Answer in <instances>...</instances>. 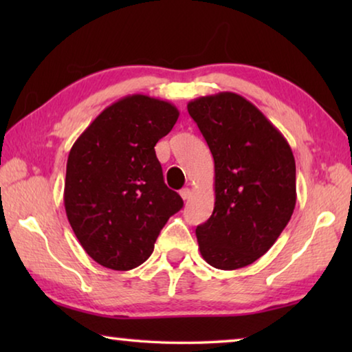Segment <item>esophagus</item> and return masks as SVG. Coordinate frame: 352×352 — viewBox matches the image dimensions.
I'll return each mask as SVG.
<instances>
[{"label": "esophagus", "instance_id": "esophagus-1", "mask_svg": "<svg viewBox=\"0 0 352 352\" xmlns=\"http://www.w3.org/2000/svg\"><path fill=\"white\" fill-rule=\"evenodd\" d=\"M180 195H182L183 200H188L189 195H190V190L188 188H183V189H180Z\"/></svg>", "mask_w": 352, "mask_h": 352}]
</instances>
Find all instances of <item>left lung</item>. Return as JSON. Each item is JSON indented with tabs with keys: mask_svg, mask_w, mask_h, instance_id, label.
Returning a JSON list of instances; mask_svg holds the SVG:
<instances>
[{
	"mask_svg": "<svg viewBox=\"0 0 352 352\" xmlns=\"http://www.w3.org/2000/svg\"><path fill=\"white\" fill-rule=\"evenodd\" d=\"M188 111L214 158V211L195 228L200 253L216 269H242L269 252L294 214V153L262 111L236 93L197 98Z\"/></svg>",
	"mask_w": 352,
	"mask_h": 352,
	"instance_id": "8db88e82",
	"label": "left lung"
}]
</instances>
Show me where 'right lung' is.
Returning <instances> with one entry per match:
<instances>
[{
  "instance_id": "obj_1",
  "label": "right lung",
  "mask_w": 352,
  "mask_h": 352,
  "mask_svg": "<svg viewBox=\"0 0 352 352\" xmlns=\"http://www.w3.org/2000/svg\"><path fill=\"white\" fill-rule=\"evenodd\" d=\"M178 115L174 104L130 94L107 107L71 147L65 211L83 250L107 269L132 270L147 261L183 208L155 155Z\"/></svg>"
}]
</instances>
